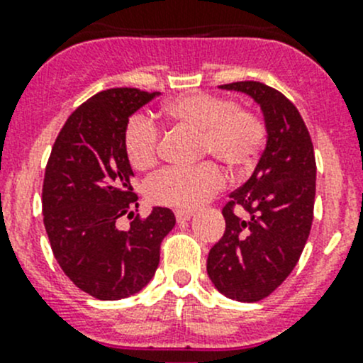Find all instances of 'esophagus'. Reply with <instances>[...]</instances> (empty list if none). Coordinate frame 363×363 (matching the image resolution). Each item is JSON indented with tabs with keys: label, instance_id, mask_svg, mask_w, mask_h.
<instances>
[{
	"label": "esophagus",
	"instance_id": "1",
	"mask_svg": "<svg viewBox=\"0 0 363 363\" xmlns=\"http://www.w3.org/2000/svg\"><path fill=\"white\" fill-rule=\"evenodd\" d=\"M193 216H195V212H193V211H177V212H175V218H177L179 223L189 221Z\"/></svg>",
	"mask_w": 363,
	"mask_h": 363
}]
</instances>
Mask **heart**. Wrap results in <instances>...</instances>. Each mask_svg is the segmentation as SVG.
Instances as JSON below:
<instances>
[{
	"label": "heart",
	"mask_w": 363,
	"mask_h": 363,
	"mask_svg": "<svg viewBox=\"0 0 363 363\" xmlns=\"http://www.w3.org/2000/svg\"><path fill=\"white\" fill-rule=\"evenodd\" d=\"M161 116L174 126L199 133V156H212L230 172H246L256 163L267 142V126L255 112L237 108L230 98L208 93L182 94L161 107ZM160 133L149 121L135 117L124 131V152L135 170H147L158 160ZM223 186L216 164L167 168L145 186L152 203L196 208Z\"/></svg>",
	"instance_id": "1"
}]
</instances>
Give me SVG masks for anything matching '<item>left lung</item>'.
I'll return each instance as SVG.
<instances>
[{"instance_id": "1", "label": "left lung", "mask_w": 363, "mask_h": 363, "mask_svg": "<svg viewBox=\"0 0 363 363\" xmlns=\"http://www.w3.org/2000/svg\"><path fill=\"white\" fill-rule=\"evenodd\" d=\"M219 89L244 93L263 113L267 142L251 177L223 208L226 230L207 258L208 279L239 302L265 298L295 269L313 225L316 161L302 116L279 91L262 82ZM237 206L240 213H233Z\"/></svg>"}]
</instances>
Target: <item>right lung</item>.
I'll list each match as a JSON object with an SVG mask.
<instances>
[{"mask_svg": "<svg viewBox=\"0 0 363 363\" xmlns=\"http://www.w3.org/2000/svg\"><path fill=\"white\" fill-rule=\"evenodd\" d=\"M160 93L135 87L101 91L80 105L54 142L43 179V225L57 263L73 284L98 300H121L145 288L160 263V244L175 226L170 208L152 207L130 228L133 214L128 119Z\"/></svg>", "mask_w": 363, "mask_h": 363, "instance_id": "add662e5", "label": "right lung"}]
</instances>
